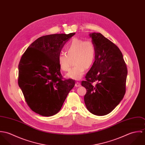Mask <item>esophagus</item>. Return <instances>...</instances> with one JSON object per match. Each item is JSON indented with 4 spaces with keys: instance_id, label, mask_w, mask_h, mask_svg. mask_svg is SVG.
<instances>
[{
    "instance_id": "34e87169",
    "label": "esophagus",
    "mask_w": 145,
    "mask_h": 145,
    "mask_svg": "<svg viewBox=\"0 0 145 145\" xmlns=\"http://www.w3.org/2000/svg\"><path fill=\"white\" fill-rule=\"evenodd\" d=\"M80 86H81L80 83H79V82H76L75 85V87H80Z\"/></svg>"
}]
</instances>
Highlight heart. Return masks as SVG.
Here are the masks:
<instances>
[{"mask_svg":"<svg viewBox=\"0 0 145 145\" xmlns=\"http://www.w3.org/2000/svg\"><path fill=\"white\" fill-rule=\"evenodd\" d=\"M66 54L61 53L58 56L57 61L60 68L67 71L70 67L71 60L74 66L66 74V76L74 80H80L84 74L85 69L93 65L95 56L94 44L89 41L75 38L65 47Z\"/></svg>","mask_w":145,"mask_h":145,"instance_id":"b5f03b06","label":"heart"}]
</instances>
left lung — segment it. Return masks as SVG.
Listing matches in <instances>:
<instances>
[{
    "mask_svg": "<svg viewBox=\"0 0 145 145\" xmlns=\"http://www.w3.org/2000/svg\"><path fill=\"white\" fill-rule=\"evenodd\" d=\"M89 36L95 47V56L86 80L82 82L87 91L84 102L92 114L104 116L124 97L127 69L123 55L115 44L100 33H90Z\"/></svg>",
    "mask_w": 145,
    "mask_h": 145,
    "instance_id": "left-lung-1",
    "label": "left lung"
}]
</instances>
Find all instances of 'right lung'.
I'll use <instances>...</instances> for the list:
<instances>
[{
  "label": "right lung",
  "mask_w": 145,
  "mask_h": 145,
  "mask_svg": "<svg viewBox=\"0 0 145 145\" xmlns=\"http://www.w3.org/2000/svg\"><path fill=\"white\" fill-rule=\"evenodd\" d=\"M75 34L42 36L28 46L21 57L19 86L29 108L42 116L57 113L75 85L74 80H62L57 61L63 46Z\"/></svg>",
  "instance_id": "1"
}]
</instances>
